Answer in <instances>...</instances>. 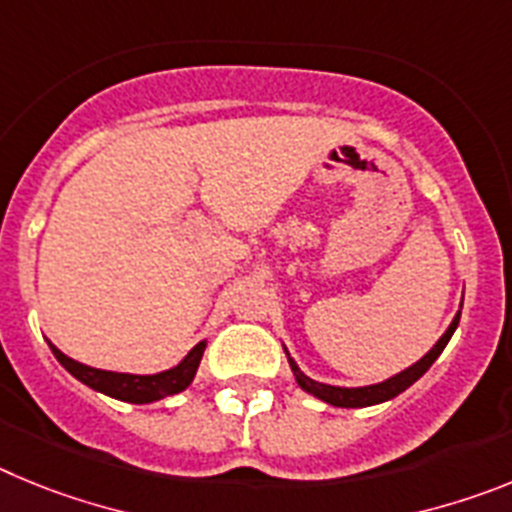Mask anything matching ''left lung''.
<instances>
[{
  "instance_id": "1",
  "label": "left lung",
  "mask_w": 512,
  "mask_h": 512,
  "mask_svg": "<svg viewBox=\"0 0 512 512\" xmlns=\"http://www.w3.org/2000/svg\"><path fill=\"white\" fill-rule=\"evenodd\" d=\"M459 318H461V310L456 312L449 328L443 330V336L433 343V348L423 356V359H418L415 364H410L408 369L397 372L395 377L384 379V382H377V384H366V387H336V384L315 382V379L307 377L300 366H297V361L289 356L287 348H284V354H287V361H289V366H292V374H295L297 384H300L307 395L318 397V400L328 402V405H333V408H369V405H379V402L392 400V397H397L400 392L408 390L410 384L418 382V379L423 377L428 369H431L433 361L441 356V351L446 348V343L451 341L456 325H459Z\"/></svg>"
}]
</instances>
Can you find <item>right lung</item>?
<instances>
[{
	"instance_id": "right-lung-1",
	"label": "right lung",
	"mask_w": 512,
	"mask_h": 512,
	"mask_svg": "<svg viewBox=\"0 0 512 512\" xmlns=\"http://www.w3.org/2000/svg\"><path fill=\"white\" fill-rule=\"evenodd\" d=\"M51 346L53 356L58 359V364L71 374V377L79 379L81 384L92 387L94 392H102L107 397H115L122 402H133V405H148V402L164 400L169 395H179L192 384L194 374H197V366H200L202 354H205L207 341H200L197 346L184 356L182 361L166 372L158 374H130V372H107V369H94V366L81 364L74 361L71 356H66L61 348Z\"/></svg>"
}]
</instances>
